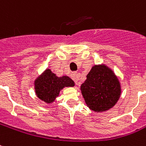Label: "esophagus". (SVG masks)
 I'll use <instances>...</instances> for the list:
<instances>
[{
    "label": "esophagus",
    "mask_w": 146,
    "mask_h": 146,
    "mask_svg": "<svg viewBox=\"0 0 146 146\" xmlns=\"http://www.w3.org/2000/svg\"><path fill=\"white\" fill-rule=\"evenodd\" d=\"M76 75H77V74H76V72H72V73H71L70 76L73 80H76Z\"/></svg>",
    "instance_id": "obj_1"
}]
</instances>
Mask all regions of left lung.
<instances>
[{"mask_svg": "<svg viewBox=\"0 0 146 146\" xmlns=\"http://www.w3.org/2000/svg\"><path fill=\"white\" fill-rule=\"evenodd\" d=\"M81 85V92L88 107L95 112L112 108L119 99L120 83L113 71L105 65L94 66Z\"/></svg>", "mask_w": 146, "mask_h": 146, "instance_id": "8db88e82", "label": "left lung"}]
</instances>
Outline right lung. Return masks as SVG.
Here are the masks:
<instances>
[{
  "mask_svg": "<svg viewBox=\"0 0 146 146\" xmlns=\"http://www.w3.org/2000/svg\"><path fill=\"white\" fill-rule=\"evenodd\" d=\"M36 94L39 99L47 103L54 101L60 91L65 86H73L74 82L68 76L58 77L50 70H46L34 83Z\"/></svg>",
  "mask_w": 146,
  "mask_h": 146,
  "instance_id": "obj_1",
  "label": "right lung"
}]
</instances>
